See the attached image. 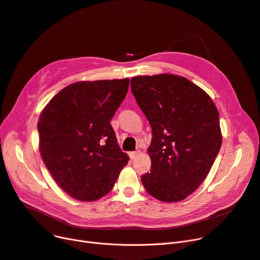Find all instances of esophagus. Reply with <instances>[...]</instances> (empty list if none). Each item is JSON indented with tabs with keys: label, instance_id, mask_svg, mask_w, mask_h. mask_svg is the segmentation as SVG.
Masks as SVG:
<instances>
[{
	"label": "esophagus",
	"instance_id": "obj_1",
	"mask_svg": "<svg viewBox=\"0 0 260 260\" xmlns=\"http://www.w3.org/2000/svg\"><path fill=\"white\" fill-rule=\"evenodd\" d=\"M139 154H140V151H132V152L129 153V156H130L131 159H134Z\"/></svg>",
	"mask_w": 260,
	"mask_h": 260
}]
</instances>
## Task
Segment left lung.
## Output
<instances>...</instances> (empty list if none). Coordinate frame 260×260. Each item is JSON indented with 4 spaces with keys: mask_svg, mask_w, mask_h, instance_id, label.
I'll list each match as a JSON object with an SVG mask.
<instances>
[{
    "mask_svg": "<svg viewBox=\"0 0 260 260\" xmlns=\"http://www.w3.org/2000/svg\"><path fill=\"white\" fill-rule=\"evenodd\" d=\"M131 91L152 128L146 191L162 202L186 199L207 177L222 144L219 112L187 78L158 74L131 79Z\"/></svg>",
    "mask_w": 260,
    "mask_h": 260,
    "instance_id": "8db88e82",
    "label": "left lung"
}]
</instances>
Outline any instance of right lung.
I'll return each instance as SVG.
<instances>
[{
  "label": "right lung",
  "mask_w": 260,
  "mask_h": 260,
  "mask_svg": "<svg viewBox=\"0 0 260 260\" xmlns=\"http://www.w3.org/2000/svg\"><path fill=\"white\" fill-rule=\"evenodd\" d=\"M128 88L129 78L74 82L42 110L41 157L56 183L74 199H101L128 163L110 123Z\"/></svg>",
  "instance_id": "add662e5"
}]
</instances>
